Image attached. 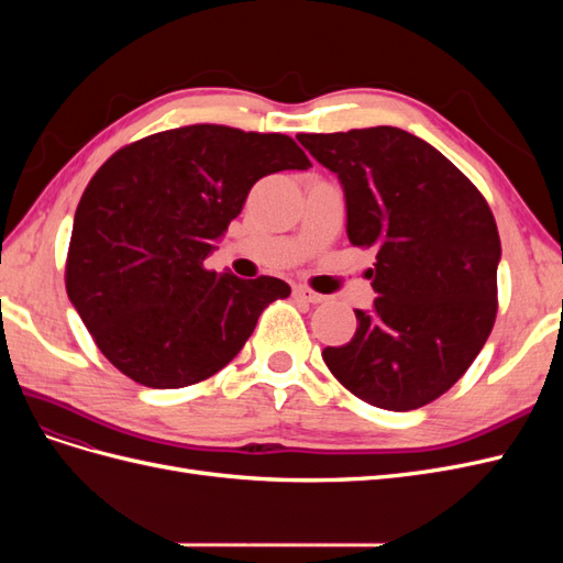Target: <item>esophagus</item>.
<instances>
[{"mask_svg":"<svg viewBox=\"0 0 563 563\" xmlns=\"http://www.w3.org/2000/svg\"><path fill=\"white\" fill-rule=\"evenodd\" d=\"M294 298L305 300V302H312V305H319V302L327 300V296H321V294L310 291L308 286H294Z\"/></svg>","mask_w":563,"mask_h":563,"instance_id":"1","label":"esophagus"}]
</instances>
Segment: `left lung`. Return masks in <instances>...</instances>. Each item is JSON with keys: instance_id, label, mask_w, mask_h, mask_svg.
<instances>
[{"instance_id": "left-lung-1", "label": "left lung", "mask_w": 563, "mask_h": 563, "mask_svg": "<svg viewBox=\"0 0 563 563\" xmlns=\"http://www.w3.org/2000/svg\"><path fill=\"white\" fill-rule=\"evenodd\" d=\"M343 185L347 236L376 246L373 310L321 352L354 397L413 411L482 352L498 312L500 236L486 199L439 150L397 126L298 133Z\"/></svg>"}]
</instances>
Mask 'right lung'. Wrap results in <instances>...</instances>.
<instances>
[{
  "mask_svg": "<svg viewBox=\"0 0 563 563\" xmlns=\"http://www.w3.org/2000/svg\"><path fill=\"white\" fill-rule=\"evenodd\" d=\"M312 166L294 139L218 124L162 131L98 168L75 213L67 298L108 362L176 389L228 366L291 286L203 267L263 176Z\"/></svg>",
  "mask_w": 563,
  "mask_h": 563,
  "instance_id": "obj_1",
  "label": "right lung"
}]
</instances>
